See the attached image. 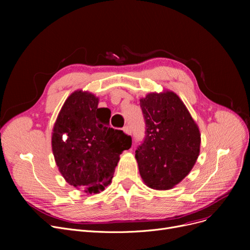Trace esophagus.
<instances>
[{"instance_id": "obj_1", "label": "esophagus", "mask_w": 250, "mask_h": 250, "mask_svg": "<svg viewBox=\"0 0 250 250\" xmlns=\"http://www.w3.org/2000/svg\"><path fill=\"white\" fill-rule=\"evenodd\" d=\"M123 130L125 132V134H126V135H130V134H132V130H130V127H129L128 125H125V126L123 128Z\"/></svg>"}]
</instances>
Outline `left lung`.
Here are the masks:
<instances>
[{"label": "left lung", "instance_id": "1", "mask_svg": "<svg viewBox=\"0 0 250 250\" xmlns=\"http://www.w3.org/2000/svg\"><path fill=\"white\" fill-rule=\"evenodd\" d=\"M146 137L136 151L140 175L150 188L171 189L185 178L200 155L201 133L185 103L172 91L140 99Z\"/></svg>", "mask_w": 250, "mask_h": 250}]
</instances>
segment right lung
<instances>
[{
    "instance_id": "right-lung-1",
    "label": "right lung",
    "mask_w": 250,
    "mask_h": 250,
    "mask_svg": "<svg viewBox=\"0 0 250 250\" xmlns=\"http://www.w3.org/2000/svg\"><path fill=\"white\" fill-rule=\"evenodd\" d=\"M99 98L77 90L64 101L51 135L59 171L69 185L86 193L103 191L111 183L120 155L132 138L109 126L110 112L98 108Z\"/></svg>"
}]
</instances>
